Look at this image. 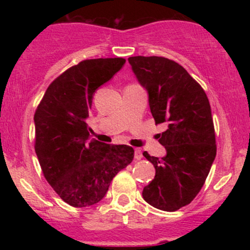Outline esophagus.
<instances>
[{
	"label": "esophagus",
	"mask_w": 250,
	"mask_h": 250,
	"mask_svg": "<svg viewBox=\"0 0 250 250\" xmlns=\"http://www.w3.org/2000/svg\"><path fill=\"white\" fill-rule=\"evenodd\" d=\"M135 159L136 160H141L142 159V151L141 149H135Z\"/></svg>",
	"instance_id": "1"
}]
</instances>
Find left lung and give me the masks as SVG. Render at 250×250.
I'll use <instances>...</instances> for the list:
<instances>
[{"mask_svg":"<svg viewBox=\"0 0 250 250\" xmlns=\"http://www.w3.org/2000/svg\"><path fill=\"white\" fill-rule=\"evenodd\" d=\"M128 62L147 90L155 123L167 125V130L156 136L165 156L143 153L154 165L155 177L142 196L155 208L175 211L199 194L216 156L210 104L205 90L179 63L159 56H133Z\"/></svg>","mask_w":250,"mask_h":250,"instance_id":"8db88e82","label":"left lung"}]
</instances>
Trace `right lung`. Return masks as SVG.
<instances>
[{
  "label": "right lung",
  "instance_id": "right-lung-1",
  "mask_svg": "<svg viewBox=\"0 0 250 250\" xmlns=\"http://www.w3.org/2000/svg\"><path fill=\"white\" fill-rule=\"evenodd\" d=\"M125 60H85L50 83L34 115L35 151L43 175L61 199L82 208L100 202L111 180L133 161L125 145L87 143V119L95 91Z\"/></svg>",
  "mask_w": 250,
  "mask_h": 250
}]
</instances>
